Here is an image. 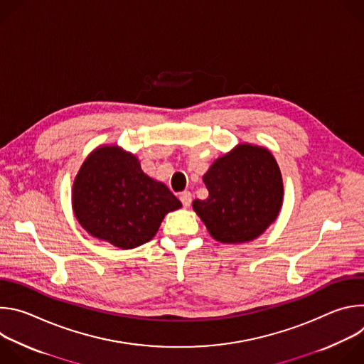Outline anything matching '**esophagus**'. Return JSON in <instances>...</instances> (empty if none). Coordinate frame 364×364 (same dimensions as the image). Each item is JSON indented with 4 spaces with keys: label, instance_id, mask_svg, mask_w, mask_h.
<instances>
[{
    "label": "esophagus",
    "instance_id": "1",
    "mask_svg": "<svg viewBox=\"0 0 364 364\" xmlns=\"http://www.w3.org/2000/svg\"><path fill=\"white\" fill-rule=\"evenodd\" d=\"M180 200L184 207H188L191 204V193L190 191H183L180 193Z\"/></svg>",
    "mask_w": 364,
    "mask_h": 364
}]
</instances>
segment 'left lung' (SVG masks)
I'll return each instance as SVG.
<instances>
[{"mask_svg": "<svg viewBox=\"0 0 364 364\" xmlns=\"http://www.w3.org/2000/svg\"><path fill=\"white\" fill-rule=\"evenodd\" d=\"M203 181L209 197L194 200L193 210L220 243L252 242L279 215L282 174L265 146L237 144L210 166Z\"/></svg>", "mask_w": 364, "mask_h": 364, "instance_id": "left-lung-1", "label": "left lung"}]
</instances>
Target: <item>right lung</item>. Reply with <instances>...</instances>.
I'll use <instances>...</instances> for the list:
<instances>
[{"label":"right lung","mask_w":364,"mask_h":364,"mask_svg":"<svg viewBox=\"0 0 364 364\" xmlns=\"http://www.w3.org/2000/svg\"><path fill=\"white\" fill-rule=\"evenodd\" d=\"M181 207L168 187L146 176L138 157L118 145H99L80 166L72 209L93 237L119 249L149 242L166 215Z\"/></svg>","instance_id":"add662e5"}]
</instances>
